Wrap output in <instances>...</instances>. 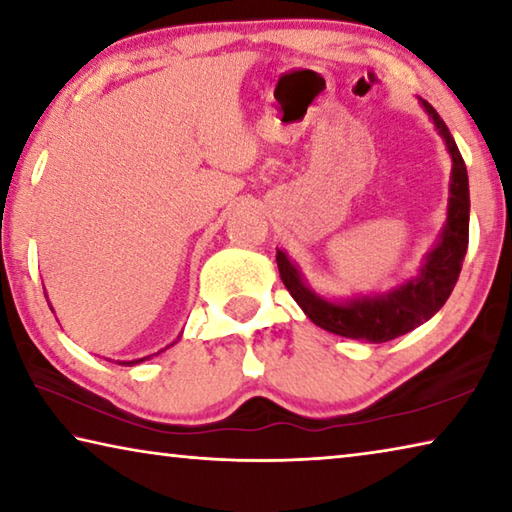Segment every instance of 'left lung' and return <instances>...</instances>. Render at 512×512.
I'll list each match as a JSON object with an SVG mask.
<instances>
[{
  "label": "left lung",
  "mask_w": 512,
  "mask_h": 512,
  "mask_svg": "<svg viewBox=\"0 0 512 512\" xmlns=\"http://www.w3.org/2000/svg\"><path fill=\"white\" fill-rule=\"evenodd\" d=\"M427 115L436 124V131L443 135L449 153H452V185H449V210L447 225L438 246L431 250L420 275L402 287L393 289L386 296L354 298L343 305L327 302L309 291L302 282L298 268L289 257L277 250V268L284 287L298 302L311 323L327 329V332L345 336V339H361L368 343H386L397 336L411 332L424 320H429L452 296L458 275H461L463 259L467 253V237H470V185H467V169L463 155L458 151L452 133L436 108L429 101L420 99Z\"/></svg>",
  "instance_id": "obj_1"
}]
</instances>
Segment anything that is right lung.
Masks as SVG:
<instances>
[{"label": "right lung", "mask_w": 512, "mask_h": 512, "mask_svg": "<svg viewBox=\"0 0 512 512\" xmlns=\"http://www.w3.org/2000/svg\"><path fill=\"white\" fill-rule=\"evenodd\" d=\"M146 359H149V357H146ZM140 361H144V359H137V361H124V363H121V366H135V363H140Z\"/></svg>", "instance_id": "add662e5"}]
</instances>
